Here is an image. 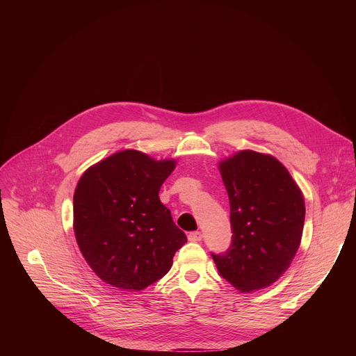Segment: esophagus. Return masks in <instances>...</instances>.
I'll return each mask as SVG.
<instances>
[{
    "instance_id": "esophagus-1",
    "label": "esophagus",
    "mask_w": 356,
    "mask_h": 356,
    "mask_svg": "<svg viewBox=\"0 0 356 356\" xmlns=\"http://www.w3.org/2000/svg\"><path fill=\"white\" fill-rule=\"evenodd\" d=\"M187 238H188V241H191V242H198V241H201L202 235H201L200 231H191V232H188Z\"/></svg>"
}]
</instances>
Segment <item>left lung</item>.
Returning a JSON list of instances; mask_svg holds the SVG:
<instances>
[{"mask_svg": "<svg viewBox=\"0 0 356 356\" xmlns=\"http://www.w3.org/2000/svg\"><path fill=\"white\" fill-rule=\"evenodd\" d=\"M229 198L232 241L211 253L220 275L239 291L275 283L300 245L304 198L287 169L275 158L242 150L220 163Z\"/></svg>", "mask_w": 356, "mask_h": 356, "instance_id": "left-lung-1", "label": "left lung"}]
</instances>
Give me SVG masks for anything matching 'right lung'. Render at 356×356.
<instances>
[{"label":"right lung","mask_w":356,"mask_h":356,"mask_svg":"<svg viewBox=\"0 0 356 356\" xmlns=\"http://www.w3.org/2000/svg\"><path fill=\"white\" fill-rule=\"evenodd\" d=\"M175 161L124 150L84 172L73 197L74 234L84 259L106 283L142 290L162 279L186 234L159 200Z\"/></svg>","instance_id":"1"}]
</instances>
